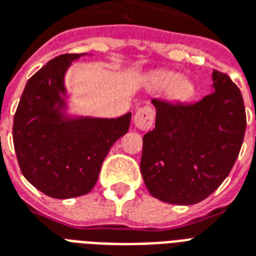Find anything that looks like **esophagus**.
Returning a JSON list of instances; mask_svg holds the SVG:
<instances>
[{"label":"esophagus","mask_w":256,"mask_h":256,"mask_svg":"<svg viewBox=\"0 0 256 256\" xmlns=\"http://www.w3.org/2000/svg\"><path fill=\"white\" fill-rule=\"evenodd\" d=\"M153 119H154V111L150 107H141L136 111V115H134V124L136 128H140V130H149L152 128Z\"/></svg>","instance_id":"esophagus-1"}]
</instances>
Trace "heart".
Segmentation results:
<instances>
[{
    "label": "heart",
    "instance_id": "obj_1",
    "mask_svg": "<svg viewBox=\"0 0 256 256\" xmlns=\"http://www.w3.org/2000/svg\"><path fill=\"white\" fill-rule=\"evenodd\" d=\"M179 80V74L178 73H174V72H158L156 74L152 77V86L156 88V90H166V88H170L171 85L175 84L174 88H172V92L175 96L178 98H183L188 94V84L186 81H178Z\"/></svg>",
    "mask_w": 256,
    "mask_h": 256
}]
</instances>
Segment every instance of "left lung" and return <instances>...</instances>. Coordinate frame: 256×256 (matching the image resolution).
I'll return each instance as SVG.
<instances>
[{
  "label": "left lung",
  "instance_id": "left-lung-1",
  "mask_svg": "<svg viewBox=\"0 0 256 256\" xmlns=\"http://www.w3.org/2000/svg\"><path fill=\"white\" fill-rule=\"evenodd\" d=\"M213 90L196 103L153 99L156 124L142 138L141 174L154 198L194 205L229 175L243 144V96L228 74L213 70Z\"/></svg>",
  "mask_w": 256,
  "mask_h": 256
}]
</instances>
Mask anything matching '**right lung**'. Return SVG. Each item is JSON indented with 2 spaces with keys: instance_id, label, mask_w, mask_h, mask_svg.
<instances>
[{
  "instance_id": "add662e5",
  "label": "right lung",
  "mask_w": 256,
  "mask_h": 256,
  "mask_svg": "<svg viewBox=\"0 0 256 256\" xmlns=\"http://www.w3.org/2000/svg\"><path fill=\"white\" fill-rule=\"evenodd\" d=\"M84 54H62L28 80L13 119V145L22 175L43 194L66 200L88 194L132 114L116 119L68 118L64 77Z\"/></svg>"
}]
</instances>
